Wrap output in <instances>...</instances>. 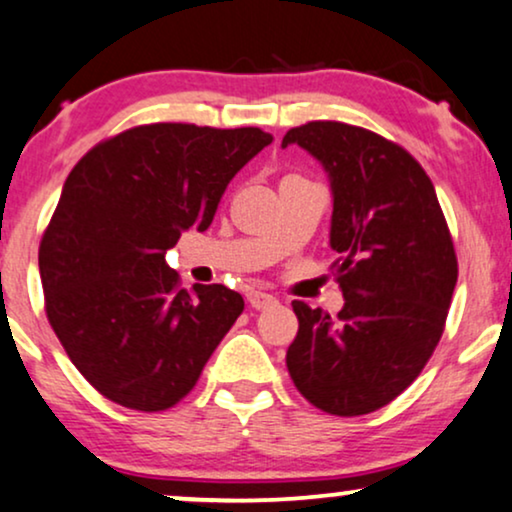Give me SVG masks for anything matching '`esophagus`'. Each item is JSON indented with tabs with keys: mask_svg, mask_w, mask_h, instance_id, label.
Here are the masks:
<instances>
[{
	"mask_svg": "<svg viewBox=\"0 0 512 512\" xmlns=\"http://www.w3.org/2000/svg\"><path fill=\"white\" fill-rule=\"evenodd\" d=\"M246 301H249L251 308H256V311H263V308H270L277 304V299L273 294L261 292V289H251V292L246 294Z\"/></svg>",
	"mask_w": 512,
	"mask_h": 512,
	"instance_id": "obj_1",
	"label": "esophagus"
}]
</instances>
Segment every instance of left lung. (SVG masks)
<instances>
[{
    "label": "left lung",
    "instance_id": "8db88e82",
    "mask_svg": "<svg viewBox=\"0 0 512 512\" xmlns=\"http://www.w3.org/2000/svg\"><path fill=\"white\" fill-rule=\"evenodd\" d=\"M323 163L332 182L330 244L344 294L337 320L292 301L294 387L330 415H365L408 389L437 349L458 258L430 175L377 132L311 121L282 140Z\"/></svg>",
    "mask_w": 512,
    "mask_h": 512
}]
</instances>
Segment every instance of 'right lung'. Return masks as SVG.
Returning <instances> with one entry per match:
<instances>
[{
    "label": "right lung",
    "mask_w": 512,
    "mask_h": 512,
    "mask_svg": "<svg viewBox=\"0 0 512 512\" xmlns=\"http://www.w3.org/2000/svg\"><path fill=\"white\" fill-rule=\"evenodd\" d=\"M270 142L261 128L151 123L94 144L73 166L40 242L44 311L109 401L173 408L244 311L225 285L182 289L166 251L189 227L211 225L227 182Z\"/></svg>",
    "instance_id": "add662e5"
}]
</instances>
